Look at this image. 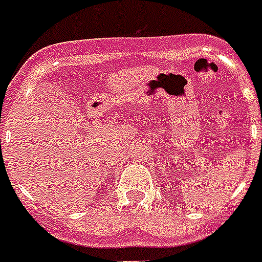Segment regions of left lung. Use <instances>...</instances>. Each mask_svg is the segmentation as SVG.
<instances>
[{
  "instance_id": "obj_1",
  "label": "left lung",
  "mask_w": 262,
  "mask_h": 262,
  "mask_svg": "<svg viewBox=\"0 0 262 262\" xmlns=\"http://www.w3.org/2000/svg\"><path fill=\"white\" fill-rule=\"evenodd\" d=\"M261 147H262V142H261Z\"/></svg>"
}]
</instances>
